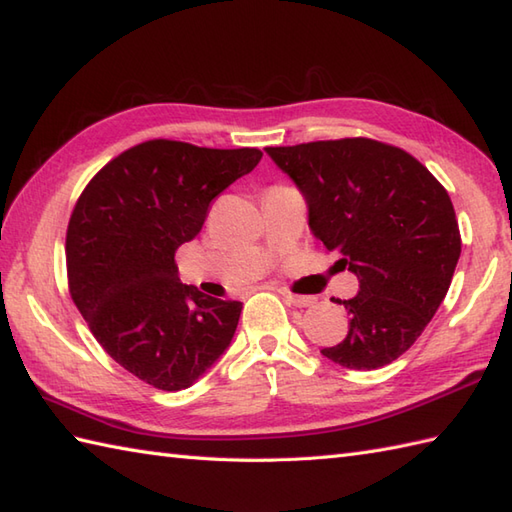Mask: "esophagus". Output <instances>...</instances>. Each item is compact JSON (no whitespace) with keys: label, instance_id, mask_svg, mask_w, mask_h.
Instances as JSON below:
<instances>
[{"label":"esophagus","instance_id":"esophagus-1","mask_svg":"<svg viewBox=\"0 0 512 512\" xmlns=\"http://www.w3.org/2000/svg\"><path fill=\"white\" fill-rule=\"evenodd\" d=\"M280 293H282V298H285L289 304L300 306V309H304V306H313L315 304L313 295H298V293H291L289 289H280Z\"/></svg>","mask_w":512,"mask_h":512}]
</instances>
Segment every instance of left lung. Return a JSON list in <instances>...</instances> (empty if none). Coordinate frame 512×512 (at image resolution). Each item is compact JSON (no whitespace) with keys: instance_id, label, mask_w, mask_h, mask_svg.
<instances>
[{"instance_id":"obj_1","label":"left lung","mask_w":512,"mask_h":512,"mask_svg":"<svg viewBox=\"0 0 512 512\" xmlns=\"http://www.w3.org/2000/svg\"><path fill=\"white\" fill-rule=\"evenodd\" d=\"M298 186L309 227L359 293L337 300L348 335L322 355L350 370L399 359L425 331L449 291L460 258L453 203L416 157L370 138L265 149Z\"/></svg>"}]
</instances>
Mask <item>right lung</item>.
<instances>
[{"mask_svg": "<svg viewBox=\"0 0 512 512\" xmlns=\"http://www.w3.org/2000/svg\"><path fill=\"white\" fill-rule=\"evenodd\" d=\"M260 157L149 140L100 168L76 201L65 238L72 300L107 355L157 390L190 388L232 342L243 302L184 285L175 252Z\"/></svg>", "mask_w": 512, "mask_h": 512, "instance_id": "add662e5", "label": "right lung"}]
</instances>
